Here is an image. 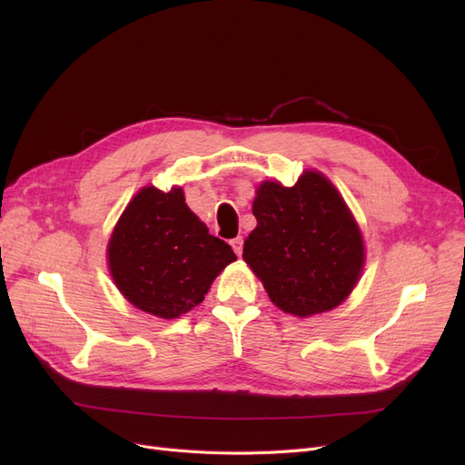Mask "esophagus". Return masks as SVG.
Masks as SVG:
<instances>
[{
    "mask_svg": "<svg viewBox=\"0 0 465 465\" xmlns=\"http://www.w3.org/2000/svg\"><path fill=\"white\" fill-rule=\"evenodd\" d=\"M232 249H233V252H235L237 256H241V252H242V237L232 239Z\"/></svg>",
    "mask_w": 465,
    "mask_h": 465,
    "instance_id": "esophagus-1",
    "label": "esophagus"
}]
</instances>
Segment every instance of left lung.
Wrapping results in <instances>:
<instances>
[{
  "label": "left lung",
  "mask_w": 465,
  "mask_h": 465,
  "mask_svg": "<svg viewBox=\"0 0 465 465\" xmlns=\"http://www.w3.org/2000/svg\"><path fill=\"white\" fill-rule=\"evenodd\" d=\"M258 224L242 247L267 296L300 319L343 303L356 286L363 239L337 188L319 171L294 186L263 181L252 203Z\"/></svg>",
  "instance_id": "left-lung-1"
}]
</instances>
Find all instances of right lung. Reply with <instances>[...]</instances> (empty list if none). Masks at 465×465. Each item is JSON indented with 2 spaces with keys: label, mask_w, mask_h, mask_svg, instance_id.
Wrapping results in <instances>:
<instances>
[{
  "label": "right lung",
  "mask_w": 465,
  "mask_h": 465,
  "mask_svg": "<svg viewBox=\"0 0 465 465\" xmlns=\"http://www.w3.org/2000/svg\"><path fill=\"white\" fill-rule=\"evenodd\" d=\"M116 288L137 309L179 319L200 305L216 275L237 260L184 203L183 188H141L113 230L107 247Z\"/></svg>",
  "instance_id": "obj_1"
}]
</instances>
